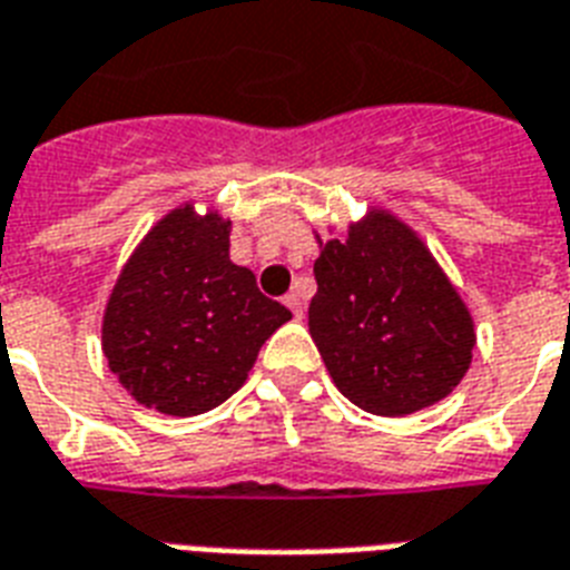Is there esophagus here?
<instances>
[{"label":"esophagus","mask_w":570,"mask_h":570,"mask_svg":"<svg viewBox=\"0 0 570 570\" xmlns=\"http://www.w3.org/2000/svg\"><path fill=\"white\" fill-rule=\"evenodd\" d=\"M285 306L294 312V317H303V308H306V303H303V294H299V291H291L288 297H285Z\"/></svg>","instance_id":"obj_1"}]
</instances>
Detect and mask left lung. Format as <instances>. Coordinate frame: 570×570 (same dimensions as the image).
Segmentation results:
<instances>
[{
	"mask_svg": "<svg viewBox=\"0 0 570 570\" xmlns=\"http://www.w3.org/2000/svg\"><path fill=\"white\" fill-rule=\"evenodd\" d=\"M317 244L308 332L335 389L385 417L448 397L471 367L476 332L417 232L371 208L344 238Z\"/></svg>",
	"mask_w": 570,
	"mask_h": 570,
	"instance_id": "obj_1",
	"label": "left lung"
}]
</instances>
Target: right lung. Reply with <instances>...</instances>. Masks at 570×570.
Returning <instances> with one entry per match:
<instances>
[{
	"mask_svg": "<svg viewBox=\"0 0 570 570\" xmlns=\"http://www.w3.org/2000/svg\"><path fill=\"white\" fill-rule=\"evenodd\" d=\"M232 220L173 208L122 264L102 317V353L140 406L190 417L247 382L291 312L229 258Z\"/></svg>",
	"mask_w": 570,
	"mask_h": 570,
	"instance_id": "right-lung-1",
	"label": "right lung"
}]
</instances>
